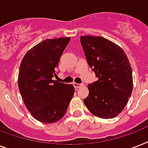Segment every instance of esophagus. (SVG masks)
Returning a JSON list of instances; mask_svg holds the SVG:
<instances>
[{
	"instance_id": "esophagus-1",
	"label": "esophagus",
	"mask_w": 148,
	"mask_h": 148,
	"mask_svg": "<svg viewBox=\"0 0 148 148\" xmlns=\"http://www.w3.org/2000/svg\"><path fill=\"white\" fill-rule=\"evenodd\" d=\"M74 84V87L76 89H77V88H81V87H83V84H77V83H74L73 84Z\"/></svg>"
}]
</instances>
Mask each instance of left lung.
Here are the masks:
<instances>
[{"label": "left lung", "instance_id": "8db88e82", "mask_svg": "<svg viewBox=\"0 0 148 148\" xmlns=\"http://www.w3.org/2000/svg\"><path fill=\"white\" fill-rule=\"evenodd\" d=\"M88 65L97 81L88 86L84 103L96 117L110 119L124 110L133 90L132 68L127 56L115 43L96 36H81Z\"/></svg>", "mask_w": 148, "mask_h": 148}]
</instances>
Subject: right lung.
Masks as SVG:
<instances>
[{
	"label": "right lung",
	"mask_w": 148,
	"mask_h": 148,
	"mask_svg": "<svg viewBox=\"0 0 148 148\" xmlns=\"http://www.w3.org/2000/svg\"><path fill=\"white\" fill-rule=\"evenodd\" d=\"M71 38L46 39L29 50L18 74V88L27 109L42 123H54L64 117L74 94L73 84L52 80L60 56Z\"/></svg>",
	"instance_id": "1"
}]
</instances>
